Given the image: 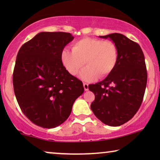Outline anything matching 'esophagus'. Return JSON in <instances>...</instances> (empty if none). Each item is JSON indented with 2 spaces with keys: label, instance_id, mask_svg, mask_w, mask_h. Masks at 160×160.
<instances>
[{
  "label": "esophagus",
  "instance_id": "34e87169",
  "mask_svg": "<svg viewBox=\"0 0 160 160\" xmlns=\"http://www.w3.org/2000/svg\"><path fill=\"white\" fill-rule=\"evenodd\" d=\"M83 86H84V90L85 91H87L89 89V85L88 84H87V83H84L83 84Z\"/></svg>",
  "mask_w": 160,
  "mask_h": 160
}]
</instances>
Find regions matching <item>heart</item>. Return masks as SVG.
Masks as SVG:
<instances>
[{"mask_svg":"<svg viewBox=\"0 0 160 160\" xmlns=\"http://www.w3.org/2000/svg\"><path fill=\"white\" fill-rule=\"evenodd\" d=\"M119 52L113 41L94 38H84L72 45V52L65 49L61 52V62L65 70L75 76L85 64L87 68L80 73V78L92 82L105 78L112 73L118 62Z\"/></svg>","mask_w":160,"mask_h":160,"instance_id":"obj_1","label":"heart"}]
</instances>
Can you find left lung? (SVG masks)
Here are the masks:
<instances>
[{
	"label": "left lung",
	"instance_id": "8db88e82",
	"mask_svg": "<svg viewBox=\"0 0 160 160\" xmlns=\"http://www.w3.org/2000/svg\"><path fill=\"white\" fill-rule=\"evenodd\" d=\"M100 38H109L116 43L119 58L110 75L89 86L95 96L91 109L102 123L120 126L134 117L143 101L147 83L145 58L138 43L124 35L111 33Z\"/></svg>",
	"mask_w": 160,
	"mask_h": 160
}]
</instances>
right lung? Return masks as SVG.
Wrapping results in <instances>:
<instances>
[{"mask_svg":"<svg viewBox=\"0 0 160 160\" xmlns=\"http://www.w3.org/2000/svg\"><path fill=\"white\" fill-rule=\"evenodd\" d=\"M69 32H41L22 46L13 73L17 100L24 114L43 128L60 125L84 89L63 66L61 52L73 41Z\"/></svg>","mask_w":160,"mask_h":160,"instance_id":"1","label":"right lung"}]
</instances>
